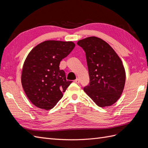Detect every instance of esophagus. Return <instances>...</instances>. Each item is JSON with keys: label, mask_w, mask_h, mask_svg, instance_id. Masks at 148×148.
Listing matches in <instances>:
<instances>
[{"label": "esophagus", "mask_w": 148, "mask_h": 148, "mask_svg": "<svg viewBox=\"0 0 148 148\" xmlns=\"http://www.w3.org/2000/svg\"><path fill=\"white\" fill-rule=\"evenodd\" d=\"M75 82L76 83H79V78H77L75 80Z\"/></svg>", "instance_id": "obj_1"}]
</instances>
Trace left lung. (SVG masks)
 Here are the masks:
<instances>
[{
	"label": "left lung",
	"mask_w": 148,
	"mask_h": 148,
	"mask_svg": "<svg viewBox=\"0 0 148 148\" xmlns=\"http://www.w3.org/2000/svg\"><path fill=\"white\" fill-rule=\"evenodd\" d=\"M77 44L86 52L90 82L84 91L101 107L110 106L123 92L126 74L117 53L104 40L91 36Z\"/></svg>",
	"instance_id": "1"
}]
</instances>
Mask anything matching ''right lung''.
Listing matches in <instances>:
<instances>
[{"instance_id":"1","label":"right lung","mask_w":148,"mask_h":148,"mask_svg":"<svg viewBox=\"0 0 148 148\" xmlns=\"http://www.w3.org/2000/svg\"><path fill=\"white\" fill-rule=\"evenodd\" d=\"M75 46L72 41H44L35 46L25 60L21 77L26 96L40 109L50 110L71 83L60 70L61 60Z\"/></svg>"}]
</instances>
